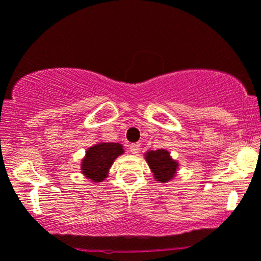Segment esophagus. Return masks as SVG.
<instances>
[{
	"label": "esophagus",
	"instance_id": "34e87169",
	"mask_svg": "<svg viewBox=\"0 0 261 261\" xmlns=\"http://www.w3.org/2000/svg\"><path fill=\"white\" fill-rule=\"evenodd\" d=\"M128 149H130V152L134 155H137L140 152V144L138 143H134L128 145Z\"/></svg>",
	"mask_w": 261,
	"mask_h": 261
}]
</instances>
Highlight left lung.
<instances>
[{
  "instance_id": "left-lung-1",
  "label": "left lung",
  "mask_w": 261,
  "mask_h": 261,
  "mask_svg": "<svg viewBox=\"0 0 261 261\" xmlns=\"http://www.w3.org/2000/svg\"><path fill=\"white\" fill-rule=\"evenodd\" d=\"M145 161L150 167L154 179L159 182H168L174 179L178 171L179 163L167 151L166 149L149 150L144 154Z\"/></svg>"
}]
</instances>
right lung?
I'll return each mask as SVG.
<instances>
[{
	"instance_id": "right-lung-1",
	"label": "right lung",
	"mask_w": 261,
	"mask_h": 261,
	"mask_svg": "<svg viewBox=\"0 0 261 261\" xmlns=\"http://www.w3.org/2000/svg\"><path fill=\"white\" fill-rule=\"evenodd\" d=\"M124 154L123 145L114 142H99L87 149L81 160V173L92 182H101L118 156Z\"/></svg>"
}]
</instances>
